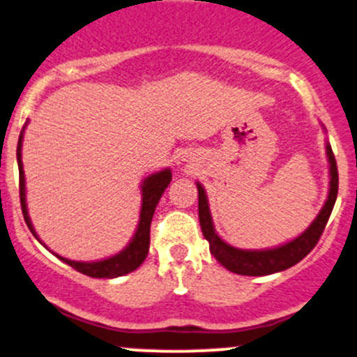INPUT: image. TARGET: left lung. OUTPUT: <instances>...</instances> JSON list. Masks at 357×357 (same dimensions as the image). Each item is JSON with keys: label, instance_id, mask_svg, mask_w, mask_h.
Listing matches in <instances>:
<instances>
[{"label": "left lung", "instance_id": "8db88e82", "mask_svg": "<svg viewBox=\"0 0 357 357\" xmlns=\"http://www.w3.org/2000/svg\"><path fill=\"white\" fill-rule=\"evenodd\" d=\"M328 168H331V189H328V197L325 201L318 216L312 225L301 233L298 238L287 241L275 248H267V250H240V248L231 247L226 241L218 236L216 229L213 226V218L209 213L208 195L201 183H197L199 190V221H201V229L204 238L209 241V250L214 259L226 267L228 271L235 272L240 275H267L274 272H281L293 267L300 260L305 259L313 247L320 240L324 233L325 225L331 218L333 204L337 199V190H339V172H337L335 156H333L331 144H327Z\"/></svg>", "mask_w": 357, "mask_h": 357}]
</instances>
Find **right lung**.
Here are the masks:
<instances>
[{
  "mask_svg": "<svg viewBox=\"0 0 357 357\" xmlns=\"http://www.w3.org/2000/svg\"><path fill=\"white\" fill-rule=\"evenodd\" d=\"M24 132H25V128L22 129L20 137H18V146H17L18 172H20V204H22V213H24L26 226H29V229L32 231V235L39 240L36 229H33L32 223H30L29 211H26V202H25V175H24V165H22V143H24ZM170 180H172V172L168 170V168H165L162 172H156V174L149 175L148 178H144L143 185H141L143 204H141V214H139V223H137V229L136 233H134L131 243H129L124 250L119 252L117 255L109 257V259L105 260H98V262H76V260L64 259V257H59V255L56 257H59L63 262H66L68 266H71L75 271L82 272V274L85 275H90V278L112 279V278H119V275H124V274H129V272L136 271L137 267L144 262V259H146L148 255L149 226H151L153 214H155L156 204H158L160 197H162V194L168 187Z\"/></svg>",
  "mask_w": 357,
  "mask_h": 357,
  "instance_id": "1",
  "label": "right lung"
}]
</instances>
